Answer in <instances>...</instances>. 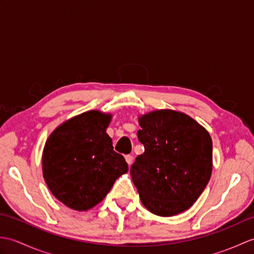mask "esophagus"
Returning <instances> with one entry per match:
<instances>
[{
  "label": "esophagus",
  "instance_id": "34e87169",
  "mask_svg": "<svg viewBox=\"0 0 254 254\" xmlns=\"http://www.w3.org/2000/svg\"><path fill=\"white\" fill-rule=\"evenodd\" d=\"M126 160H127V165L131 166L132 163H133V156H132V155H127V156H126Z\"/></svg>",
  "mask_w": 254,
  "mask_h": 254
}]
</instances>
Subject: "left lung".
Listing matches in <instances>:
<instances>
[{"mask_svg":"<svg viewBox=\"0 0 254 254\" xmlns=\"http://www.w3.org/2000/svg\"><path fill=\"white\" fill-rule=\"evenodd\" d=\"M144 153L131 166L143 205L163 217L190 208L204 191L213 169L209 133L186 113L161 109L138 118Z\"/></svg>","mask_w":254,"mask_h":254,"instance_id":"8db88e82","label":"left lung"}]
</instances>
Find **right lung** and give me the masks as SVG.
<instances>
[{"label": "right lung", "instance_id": "1", "mask_svg": "<svg viewBox=\"0 0 254 254\" xmlns=\"http://www.w3.org/2000/svg\"><path fill=\"white\" fill-rule=\"evenodd\" d=\"M111 113L90 110L60 124L45 144L42 174L59 201L75 210L100 203L128 167L106 130Z\"/></svg>", "mask_w": 254, "mask_h": 254}]
</instances>
